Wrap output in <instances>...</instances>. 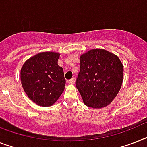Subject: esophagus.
Instances as JSON below:
<instances>
[{
    "instance_id": "1",
    "label": "esophagus",
    "mask_w": 147,
    "mask_h": 147,
    "mask_svg": "<svg viewBox=\"0 0 147 147\" xmlns=\"http://www.w3.org/2000/svg\"><path fill=\"white\" fill-rule=\"evenodd\" d=\"M75 81H76V79L74 78H71L70 80H69V82H68V83L70 84H75Z\"/></svg>"
}]
</instances>
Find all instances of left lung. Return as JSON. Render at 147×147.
I'll return each mask as SVG.
<instances>
[{
	"instance_id": "obj_1",
	"label": "left lung",
	"mask_w": 147,
	"mask_h": 147,
	"mask_svg": "<svg viewBox=\"0 0 147 147\" xmlns=\"http://www.w3.org/2000/svg\"><path fill=\"white\" fill-rule=\"evenodd\" d=\"M123 74V65L114 53L93 49L82 54L76 84L84 104L94 109L108 106L120 90Z\"/></svg>"
}]
</instances>
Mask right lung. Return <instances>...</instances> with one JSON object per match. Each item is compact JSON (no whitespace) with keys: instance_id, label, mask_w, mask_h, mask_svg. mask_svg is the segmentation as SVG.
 Returning a JSON list of instances; mask_svg holds the SVG:
<instances>
[{"instance_id":"1","label":"right lung","mask_w":147,"mask_h":147,"mask_svg":"<svg viewBox=\"0 0 147 147\" xmlns=\"http://www.w3.org/2000/svg\"><path fill=\"white\" fill-rule=\"evenodd\" d=\"M59 53L42 52L27 59L20 72L21 83L28 98L40 107H51L64 90L65 79L58 65Z\"/></svg>"}]
</instances>
